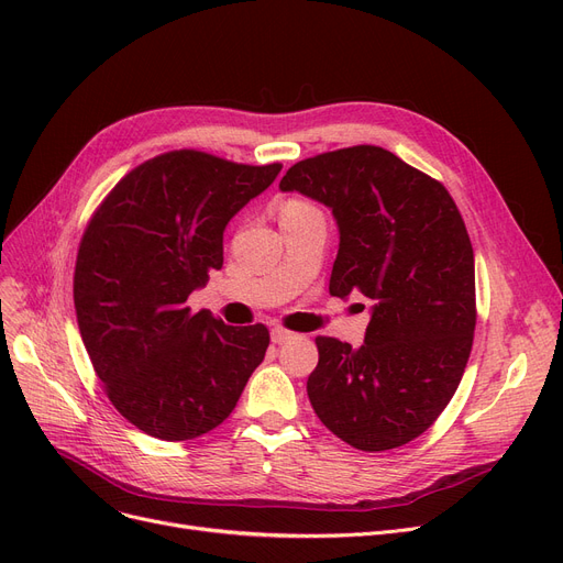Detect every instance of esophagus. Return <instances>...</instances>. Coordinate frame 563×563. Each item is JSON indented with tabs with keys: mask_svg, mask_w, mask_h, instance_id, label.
Segmentation results:
<instances>
[{
	"mask_svg": "<svg viewBox=\"0 0 563 563\" xmlns=\"http://www.w3.org/2000/svg\"><path fill=\"white\" fill-rule=\"evenodd\" d=\"M291 338H294V333H289V331L280 329V327H276V329L272 331V342H274V344H285V342H289Z\"/></svg>",
	"mask_w": 563,
	"mask_h": 563,
	"instance_id": "34e87169",
	"label": "esophagus"
}]
</instances>
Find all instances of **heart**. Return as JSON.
<instances>
[{
  "label": "heart",
  "instance_id": "b5f03b06",
  "mask_svg": "<svg viewBox=\"0 0 563 563\" xmlns=\"http://www.w3.org/2000/svg\"><path fill=\"white\" fill-rule=\"evenodd\" d=\"M303 212H312V207L301 202V200H289L285 207H283V217H289V214H303Z\"/></svg>",
  "mask_w": 563,
  "mask_h": 563
}]
</instances>
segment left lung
I'll return each mask as SVG.
<instances>
[{
	"mask_svg": "<svg viewBox=\"0 0 563 563\" xmlns=\"http://www.w3.org/2000/svg\"><path fill=\"white\" fill-rule=\"evenodd\" d=\"M280 191L333 212L329 291L372 301L358 349L317 338L308 397L351 448L386 452L424 433L454 397L475 333V253L448 189L376 145L294 164Z\"/></svg>",
	"mask_w": 563,
	"mask_h": 563,
	"instance_id": "obj_1",
	"label": "left lung"
}]
</instances>
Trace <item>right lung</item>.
Segmentation results:
<instances>
[{
    "instance_id": "1",
    "label": "right lung",
    "mask_w": 563,
    "mask_h": 563,
    "mask_svg": "<svg viewBox=\"0 0 563 563\" xmlns=\"http://www.w3.org/2000/svg\"><path fill=\"white\" fill-rule=\"evenodd\" d=\"M175 151L128 173L88 223L75 312L96 374L125 420L177 442L219 427L264 361L269 331L228 327L189 294L223 266V230L280 173Z\"/></svg>"
}]
</instances>
